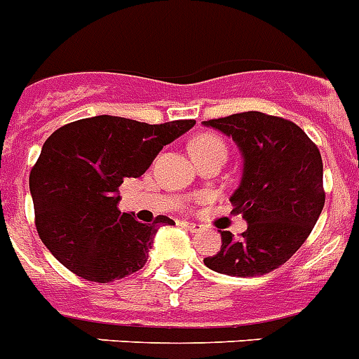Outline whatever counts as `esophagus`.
Masks as SVG:
<instances>
[{
    "mask_svg": "<svg viewBox=\"0 0 359 359\" xmlns=\"http://www.w3.org/2000/svg\"><path fill=\"white\" fill-rule=\"evenodd\" d=\"M182 225L185 226L187 231H191V232H200V231H201V225H198V223H189V222H183Z\"/></svg>",
    "mask_w": 359,
    "mask_h": 359,
    "instance_id": "esophagus-1",
    "label": "esophagus"
}]
</instances>
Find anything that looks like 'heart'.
Segmentation results:
<instances>
[{"instance_id": "b5f03b06", "label": "heart", "mask_w": 359, "mask_h": 359, "mask_svg": "<svg viewBox=\"0 0 359 359\" xmlns=\"http://www.w3.org/2000/svg\"><path fill=\"white\" fill-rule=\"evenodd\" d=\"M192 156L196 161H203L209 158H226V145L222 137L216 134H201L192 142ZM198 201H203V198H198Z\"/></svg>"}]
</instances>
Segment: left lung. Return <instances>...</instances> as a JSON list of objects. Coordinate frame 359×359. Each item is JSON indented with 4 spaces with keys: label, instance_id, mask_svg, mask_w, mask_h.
I'll use <instances>...</instances> for the list:
<instances>
[{
    "label": "left lung",
    "instance_id": "left-lung-1",
    "mask_svg": "<svg viewBox=\"0 0 359 359\" xmlns=\"http://www.w3.org/2000/svg\"><path fill=\"white\" fill-rule=\"evenodd\" d=\"M231 136L243 154V176L232 194V212L247 231L222 232V250L205 258L219 274L252 278L289 262L316 225L323 205L320 149L289 119L249 110L203 121Z\"/></svg>",
    "mask_w": 359,
    "mask_h": 359
}]
</instances>
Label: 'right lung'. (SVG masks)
I'll list each match as a JSON object with an SVG mask.
<instances>
[{
    "label": "right lung",
    "instance_id": "1",
    "mask_svg": "<svg viewBox=\"0 0 359 359\" xmlns=\"http://www.w3.org/2000/svg\"><path fill=\"white\" fill-rule=\"evenodd\" d=\"M194 119L149 125L118 116L67 123L45 142L30 170L36 229L52 256L88 281L109 283L140 271L167 216L140 223L118 209L119 185L140 177Z\"/></svg>",
    "mask_w": 359,
    "mask_h": 359
}]
</instances>
